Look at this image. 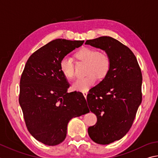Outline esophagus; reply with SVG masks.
<instances>
[{
	"label": "esophagus",
	"mask_w": 158,
	"mask_h": 158,
	"mask_svg": "<svg viewBox=\"0 0 158 158\" xmlns=\"http://www.w3.org/2000/svg\"><path fill=\"white\" fill-rule=\"evenodd\" d=\"M83 94H84V96L85 97V98H86L87 97V94H88V92L87 91H84V92H82Z\"/></svg>",
	"instance_id": "34e87169"
}]
</instances>
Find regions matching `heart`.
I'll list each match as a JSON object with an SVG mask.
<instances>
[{"label":"heart","instance_id":"b5f03b06","mask_svg":"<svg viewBox=\"0 0 158 158\" xmlns=\"http://www.w3.org/2000/svg\"><path fill=\"white\" fill-rule=\"evenodd\" d=\"M75 56L79 61L86 63V77L79 79L74 82L73 90L87 91L96 84L97 79H103L107 75L111 67V59L106 52H99L93 48L84 47L77 52ZM60 70L65 78L73 79L74 77V64L70 57L65 56L59 63Z\"/></svg>","mask_w":158,"mask_h":158}]
</instances>
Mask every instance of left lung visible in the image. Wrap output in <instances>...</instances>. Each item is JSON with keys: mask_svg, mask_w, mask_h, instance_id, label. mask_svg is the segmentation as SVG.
Returning <instances> with one entry per match:
<instances>
[{"mask_svg": "<svg viewBox=\"0 0 158 158\" xmlns=\"http://www.w3.org/2000/svg\"><path fill=\"white\" fill-rule=\"evenodd\" d=\"M85 44L105 50L111 59L109 73L87 95L97 118L88 129L89 136L97 144H108L122 138L133 125L142 99V72L133 52L112 37L87 40Z\"/></svg>", "mask_w": 158, "mask_h": 158, "instance_id": "1", "label": "left lung"}]
</instances>
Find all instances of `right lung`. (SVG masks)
Instances as JSON below:
<instances>
[{
    "label": "right lung",
    "mask_w": 158,
    "mask_h": 158,
    "mask_svg": "<svg viewBox=\"0 0 158 158\" xmlns=\"http://www.w3.org/2000/svg\"><path fill=\"white\" fill-rule=\"evenodd\" d=\"M84 42L53 40L31 54L22 73L19 101L25 125L45 145L61 143L70 120L89 112L81 93H67L70 85L59 67L63 57Z\"/></svg>",
    "instance_id": "right-lung-1"
}]
</instances>
